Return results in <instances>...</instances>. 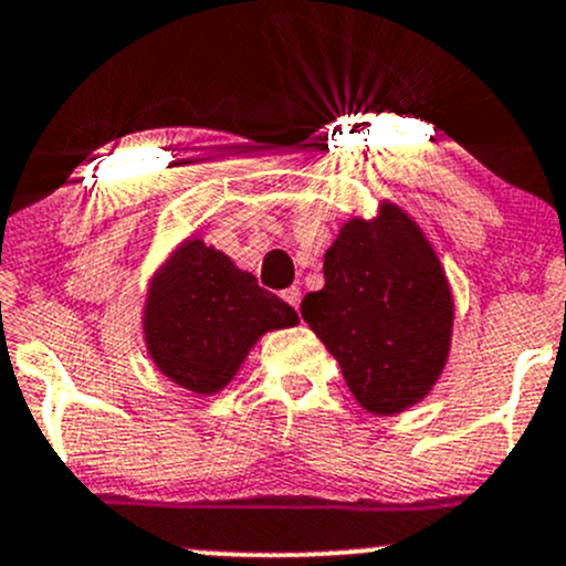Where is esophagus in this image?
<instances>
[{"label":"esophagus","mask_w":566,"mask_h":566,"mask_svg":"<svg viewBox=\"0 0 566 566\" xmlns=\"http://www.w3.org/2000/svg\"><path fill=\"white\" fill-rule=\"evenodd\" d=\"M282 297H284V303H290V306L297 312V306H301V287H287L282 293Z\"/></svg>","instance_id":"obj_1"}]
</instances>
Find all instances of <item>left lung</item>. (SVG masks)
Masks as SVG:
<instances>
[{
	"instance_id": "obj_1",
	"label": "left lung",
	"mask_w": 566,
	"mask_h": 566,
	"mask_svg": "<svg viewBox=\"0 0 566 566\" xmlns=\"http://www.w3.org/2000/svg\"><path fill=\"white\" fill-rule=\"evenodd\" d=\"M322 271L325 287L303 297L301 314L354 400L376 416L424 400L449 363L457 306L419 222L384 198L374 217L340 226Z\"/></svg>"
}]
</instances>
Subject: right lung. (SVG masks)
I'll list each match as a JSON object with an SVG mask.
<instances>
[{"instance_id":"1","label":"right lung","mask_w":566,"mask_h":566,"mask_svg":"<svg viewBox=\"0 0 566 566\" xmlns=\"http://www.w3.org/2000/svg\"><path fill=\"white\" fill-rule=\"evenodd\" d=\"M297 322L293 306L198 235L179 241L155 269L142 306L153 365L196 397L222 392L265 333Z\"/></svg>"}]
</instances>
